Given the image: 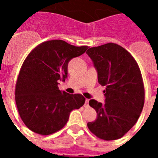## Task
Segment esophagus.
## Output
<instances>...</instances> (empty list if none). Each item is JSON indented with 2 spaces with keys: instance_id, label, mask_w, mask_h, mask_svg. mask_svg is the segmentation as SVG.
Here are the masks:
<instances>
[{
  "instance_id": "1",
  "label": "esophagus",
  "mask_w": 158,
  "mask_h": 158,
  "mask_svg": "<svg viewBox=\"0 0 158 158\" xmlns=\"http://www.w3.org/2000/svg\"><path fill=\"white\" fill-rule=\"evenodd\" d=\"M89 100L86 99L85 102V104H84L85 107H89Z\"/></svg>"
}]
</instances>
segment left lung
Here are the masks:
<instances>
[{
	"label": "left lung",
	"mask_w": 158,
	"mask_h": 158,
	"mask_svg": "<svg viewBox=\"0 0 158 158\" xmlns=\"http://www.w3.org/2000/svg\"><path fill=\"white\" fill-rule=\"evenodd\" d=\"M86 54L97 71L98 82L106 86L104 104L89 100L97 117L88 123V127L104 140L120 139L136 123L144 106V85L139 65L127 50L115 43L91 47Z\"/></svg>",
	"instance_id": "obj_1"
}]
</instances>
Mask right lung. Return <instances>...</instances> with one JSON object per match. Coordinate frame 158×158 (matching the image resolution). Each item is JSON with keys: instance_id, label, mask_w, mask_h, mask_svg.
<instances>
[{"instance_id": "1", "label": "right lung", "mask_w": 158, "mask_h": 158, "mask_svg": "<svg viewBox=\"0 0 158 158\" xmlns=\"http://www.w3.org/2000/svg\"><path fill=\"white\" fill-rule=\"evenodd\" d=\"M87 46L75 47L63 40L44 42L31 51L19 71L15 99L20 118L35 133L48 135L62 129L69 114L84 105L81 94L60 91L68 63L85 52Z\"/></svg>"}]
</instances>
